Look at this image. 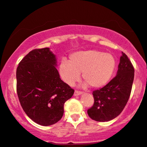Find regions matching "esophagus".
<instances>
[{
  "mask_svg": "<svg viewBox=\"0 0 147 147\" xmlns=\"http://www.w3.org/2000/svg\"><path fill=\"white\" fill-rule=\"evenodd\" d=\"M81 94H82V92L79 91V90H75V92H74V95H75V96H78V95Z\"/></svg>",
  "mask_w": 147,
  "mask_h": 147,
  "instance_id": "esophagus-1",
  "label": "esophagus"
}]
</instances>
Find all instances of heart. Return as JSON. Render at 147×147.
<instances>
[{
	"label": "heart",
	"instance_id": "b5f03b06",
	"mask_svg": "<svg viewBox=\"0 0 147 147\" xmlns=\"http://www.w3.org/2000/svg\"><path fill=\"white\" fill-rule=\"evenodd\" d=\"M116 67V60L112 54L96 50L79 51L70 55L69 61L63 59L59 66L63 80L73 85L82 78L92 88H98L110 80Z\"/></svg>",
	"mask_w": 147,
	"mask_h": 147
}]
</instances>
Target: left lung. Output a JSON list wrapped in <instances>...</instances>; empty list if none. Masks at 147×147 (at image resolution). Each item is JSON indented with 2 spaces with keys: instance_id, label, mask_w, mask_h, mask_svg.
Returning <instances> with one entry per match:
<instances>
[{
  "instance_id": "left-lung-1",
  "label": "left lung",
  "mask_w": 147,
  "mask_h": 147,
  "mask_svg": "<svg viewBox=\"0 0 147 147\" xmlns=\"http://www.w3.org/2000/svg\"><path fill=\"white\" fill-rule=\"evenodd\" d=\"M134 79L133 65L127 55L122 52L116 77L103 88L92 92L94 102L88 109V116L98 122L117 117L129 98Z\"/></svg>"
}]
</instances>
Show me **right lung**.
Masks as SVG:
<instances>
[{
  "mask_svg": "<svg viewBox=\"0 0 147 147\" xmlns=\"http://www.w3.org/2000/svg\"><path fill=\"white\" fill-rule=\"evenodd\" d=\"M56 62L49 48L36 49L21 60L16 70V90L23 110L43 126L62 118L65 102L75 92L60 79Z\"/></svg>",
  "mask_w": 147,
  "mask_h": 147,
  "instance_id": "obj_1",
  "label": "right lung"
}]
</instances>
